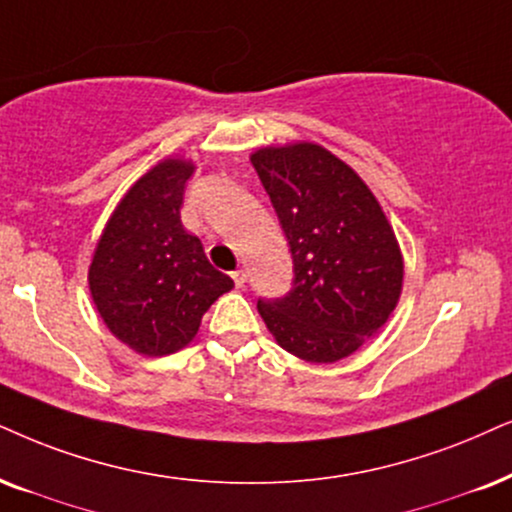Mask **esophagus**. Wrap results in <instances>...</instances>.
I'll list each match as a JSON object with an SVG mask.
<instances>
[{"label": "esophagus", "instance_id": "34e87169", "mask_svg": "<svg viewBox=\"0 0 512 512\" xmlns=\"http://www.w3.org/2000/svg\"><path fill=\"white\" fill-rule=\"evenodd\" d=\"M231 278H234L236 288H243V286H245V271H243V269H236V271H231Z\"/></svg>", "mask_w": 512, "mask_h": 512}]
</instances>
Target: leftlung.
Segmentation results:
<instances>
[{
	"mask_svg": "<svg viewBox=\"0 0 512 512\" xmlns=\"http://www.w3.org/2000/svg\"><path fill=\"white\" fill-rule=\"evenodd\" d=\"M293 257V286L260 297L278 345L333 364L364 345L397 307L404 264L378 200L352 167L316 144L252 153Z\"/></svg>",
	"mask_w": 512,
	"mask_h": 512,
	"instance_id": "8db88e82",
	"label": "left lung"
}]
</instances>
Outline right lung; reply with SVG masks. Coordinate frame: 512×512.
Wrapping results in <instances>:
<instances>
[{
    "label": "right lung",
    "mask_w": 512,
    "mask_h": 512,
    "mask_svg": "<svg viewBox=\"0 0 512 512\" xmlns=\"http://www.w3.org/2000/svg\"><path fill=\"white\" fill-rule=\"evenodd\" d=\"M191 174L184 160H165L144 174L108 219L89 267L101 319L148 357L189 345L210 304L234 288L181 224Z\"/></svg>",
    "instance_id": "add662e5"
}]
</instances>
